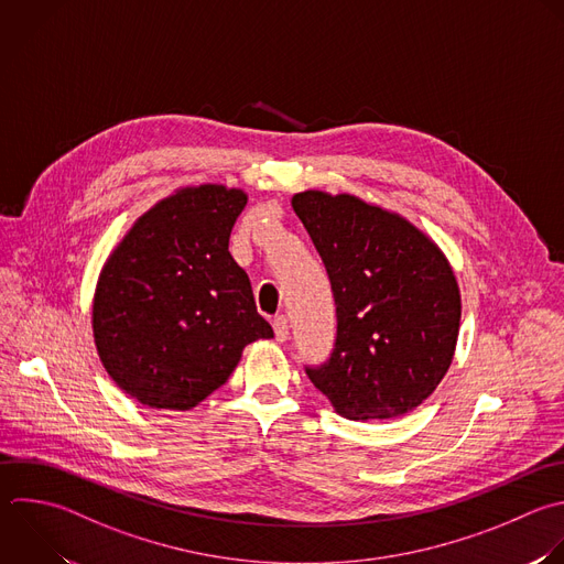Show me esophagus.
Wrapping results in <instances>:
<instances>
[{"label":"esophagus","mask_w":564,"mask_h":564,"mask_svg":"<svg viewBox=\"0 0 564 564\" xmlns=\"http://www.w3.org/2000/svg\"><path fill=\"white\" fill-rule=\"evenodd\" d=\"M273 330H275L278 341H286L289 339V319L284 315H278L273 319Z\"/></svg>","instance_id":"obj_1"}]
</instances>
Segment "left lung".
Wrapping results in <instances>:
<instances>
[{
  "instance_id": "left-lung-1",
  "label": "left lung",
  "mask_w": 564,
  "mask_h": 564,
  "mask_svg": "<svg viewBox=\"0 0 564 564\" xmlns=\"http://www.w3.org/2000/svg\"><path fill=\"white\" fill-rule=\"evenodd\" d=\"M293 209L330 280L337 337L306 366L313 386L352 421L423 403L447 372L460 295L438 247L397 214L355 196L302 192Z\"/></svg>"
}]
</instances>
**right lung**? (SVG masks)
I'll list each match as a JSON object with an SVG mask.
<instances>
[{
	"mask_svg": "<svg viewBox=\"0 0 564 564\" xmlns=\"http://www.w3.org/2000/svg\"><path fill=\"white\" fill-rule=\"evenodd\" d=\"M247 194L176 192L137 220L106 262L93 328L115 383L150 408L189 410L218 390L256 339L273 337L229 253Z\"/></svg>",
	"mask_w": 564,
	"mask_h": 564,
	"instance_id": "obj_1",
	"label": "right lung"
}]
</instances>
